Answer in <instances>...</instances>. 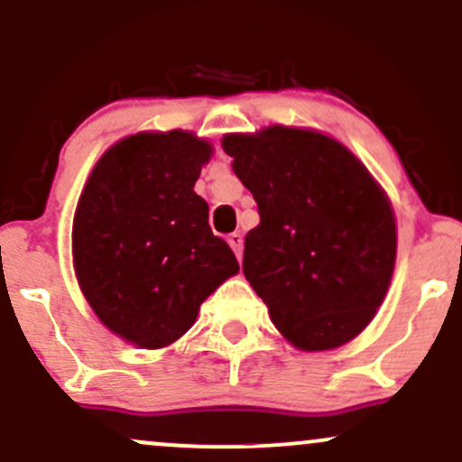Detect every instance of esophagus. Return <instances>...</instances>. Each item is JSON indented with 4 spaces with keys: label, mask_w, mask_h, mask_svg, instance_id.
<instances>
[{
    "label": "esophagus",
    "mask_w": 462,
    "mask_h": 462,
    "mask_svg": "<svg viewBox=\"0 0 462 462\" xmlns=\"http://www.w3.org/2000/svg\"><path fill=\"white\" fill-rule=\"evenodd\" d=\"M227 243H230L232 252L236 254L238 261H241V256H243V236L238 235V232H232V235L227 236Z\"/></svg>",
    "instance_id": "esophagus-1"
}]
</instances>
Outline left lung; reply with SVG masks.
Masks as SVG:
<instances>
[{
    "label": "left lung",
    "mask_w": 462,
    "mask_h": 462,
    "mask_svg": "<svg viewBox=\"0 0 462 462\" xmlns=\"http://www.w3.org/2000/svg\"><path fill=\"white\" fill-rule=\"evenodd\" d=\"M224 152L258 204L243 273L286 341L321 352L352 341L383 304L395 215L363 162L315 130L226 134Z\"/></svg>",
    "instance_id": "left-lung-1"
}]
</instances>
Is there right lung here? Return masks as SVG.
Instances as JSON below:
<instances>
[{"label": "right lung", "instance_id": "1", "mask_svg": "<svg viewBox=\"0 0 462 462\" xmlns=\"http://www.w3.org/2000/svg\"><path fill=\"white\" fill-rule=\"evenodd\" d=\"M213 145L190 132H139L99 158L73 217V267L99 321L145 349L171 346L236 256L195 193Z\"/></svg>", "mask_w": 462, "mask_h": 462}]
</instances>
